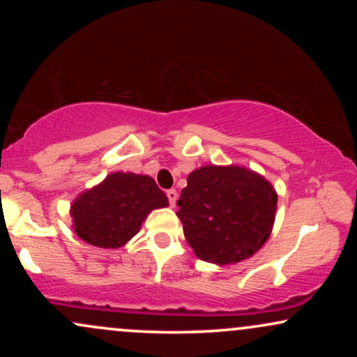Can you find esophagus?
<instances>
[{"label": "esophagus", "mask_w": 357, "mask_h": 357, "mask_svg": "<svg viewBox=\"0 0 357 357\" xmlns=\"http://www.w3.org/2000/svg\"><path fill=\"white\" fill-rule=\"evenodd\" d=\"M166 195H167V199H169V204L174 208L176 206V202H178V191L169 190V191L166 192Z\"/></svg>", "instance_id": "34e87169"}]
</instances>
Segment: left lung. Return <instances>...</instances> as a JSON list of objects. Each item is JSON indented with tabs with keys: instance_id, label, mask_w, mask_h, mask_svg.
I'll use <instances>...</instances> for the list:
<instances>
[{
	"instance_id": "obj_1",
	"label": "left lung",
	"mask_w": 357,
	"mask_h": 357,
	"mask_svg": "<svg viewBox=\"0 0 357 357\" xmlns=\"http://www.w3.org/2000/svg\"><path fill=\"white\" fill-rule=\"evenodd\" d=\"M178 206L196 257L223 267L264 247L275 223L277 191L245 166L208 165L191 171Z\"/></svg>"
}]
</instances>
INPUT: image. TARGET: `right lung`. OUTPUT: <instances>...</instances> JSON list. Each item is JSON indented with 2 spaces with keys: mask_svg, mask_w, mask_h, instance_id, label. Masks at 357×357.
Masks as SVG:
<instances>
[{
  "mask_svg": "<svg viewBox=\"0 0 357 357\" xmlns=\"http://www.w3.org/2000/svg\"><path fill=\"white\" fill-rule=\"evenodd\" d=\"M166 206L167 196L151 176L117 171L73 199L72 228L89 245L119 248L137 235L151 211Z\"/></svg>",
  "mask_w": 357,
  "mask_h": 357,
  "instance_id": "add662e5",
  "label": "right lung"
}]
</instances>
